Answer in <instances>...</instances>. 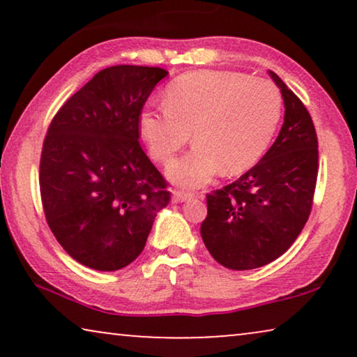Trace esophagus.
I'll return each mask as SVG.
<instances>
[{
    "mask_svg": "<svg viewBox=\"0 0 357 357\" xmlns=\"http://www.w3.org/2000/svg\"><path fill=\"white\" fill-rule=\"evenodd\" d=\"M195 197L193 192H185V190H174L172 192V199L175 203H182V202H188Z\"/></svg>",
    "mask_w": 357,
    "mask_h": 357,
    "instance_id": "esophagus-1",
    "label": "esophagus"
}]
</instances>
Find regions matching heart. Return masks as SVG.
Masks as SVG:
<instances>
[{
    "instance_id": "b5f03b06",
    "label": "heart",
    "mask_w": 357,
    "mask_h": 357,
    "mask_svg": "<svg viewBox=\"0 0 357 357\" xmlns=\"http://www.w3.org/2000/svg\"><path fill=\"white\" fill-rule=\"evenodd\" d=\"M160 105L141 114L151 154L169 162L192 138L193 149L169 165L174 182L197 187L218 170L241 174L265 154L282 115V96L271 81L236 71L180 76Z\"/></svg>"
}]
</instances>
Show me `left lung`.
<instances>
[{"mask_svg":"<svg viewBox=\"0 0 357 357\" xmlns=\"http://www.w3.org/2000/svg\"><path fill=\"white\" fill-rule=\"evenodd\" d=\"M284 123L260 162L236 182L206 195L202 237L214 260L229 270L265 266L289 248L310 216L319 174L314 121L276 73Z\"/></svg>","mask_w":357,"mask_h":357,"instance_id":"obj_1","label":"left lung"}]
</instances>
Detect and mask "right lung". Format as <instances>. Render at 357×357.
I'll use <instances>...</instances> for the list:
<instances>
[{
	"instance_id": "right-lung-1",
	"label": "right lung",
	"mask_w": 357,
	"mask_h": 357,
	"mask_svg": "<svg viewBox=\"0 0 357 357\" xmlns=\"http://www.w3.org/2000/svg\"><path fill=\"white\" fill-rule=\"evenodd\" d=\"M167 75L155 66L105 68L47 130L38 175L43 213L68 255L92 270L136 260L170 202L167 180L139 144L141 112Z\"/></svg>"
}]
</instances>
